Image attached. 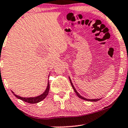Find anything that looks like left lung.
Here are the masks:
<instances>
[{
	"label": "left lung",
	"mask_w": 128,
	"mask_h": 128,
	"mask_svg": "<svg viewBox=\"0 0 128 128\" xmlns=\"http://www.w3.org/2000/svg\"><path fill=\"white\" fill-rule=\"evenodd\" d=\"M70 82H71V86H72V88L74 89V91H75V93H76V95L77 96H78L79 98H82V99H84V100H87V101H91V102H97V101H98L100 99H87V98H83L82 96H80V95L79 94V93L77 92V91L76 90V89H75V88H74V85H73V84H72V82H71V80H70Z\"/></svg>",
	"instance_id": "obj_1"
}]
</instances>
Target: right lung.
Wrapping results in <instances>:
<instances>
[{"mask_svg":"<svg viewBox=\"0 0 128 128\" xmlns=\"http://www.w3.org/2000/svg\"><path fill=\"white\" fill-rule=\"evenodd\" d=\"M49 88H50V84H49V82H48V86H47V88H46V90L44 91V92L42 94H41L39 96L36 97V98H22V97L18 96H17V95L15 94L14 93V92H12L14 94V96H15L16 98H19V99L22 100V101H24V102H28V103L35 104V103H37V102H41V101L44 99V98H46V97L48 95V92H49Z\"/></svg>","mask_w":128,"mask_h":128,"instance_id":"obj_1","label":"right lung"}]
</instances>
